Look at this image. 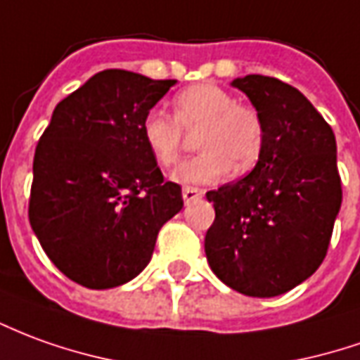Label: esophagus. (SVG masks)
Returning <instances> with one entry per match:
<instances>
[{
	"mask_svg": "<svg viewBox=\"0 0 360 360\" xmlns=\"http://www.w3.org/2000/svg\"><path fill=\"white\" fill-rule=\"evenodd\" d=\"M202 188L197 187H185L183 188V200H185V205H191V202H195L198 198H202Z\"/></svg>",
	"mask_w": 360,
	"mask_h": 360,
	"instance_id": "obj_1",
	"label": "esophagus"
}]
</instances>
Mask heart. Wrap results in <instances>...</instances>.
Listing matches in <instances>:
<instances>
[{
	"instance_id": "obj_1",
	"label": "heart",
	"mask_w": 360,
	"mask_h": 360,
	"mask_svg": "<svg viewBox=\"0 0 360 360\" xmlns=\"http://www.w3.org/2000/svg\"><path fill=\"white\" fill-rule=\"evenodd\" d=\"M197 132L200 154L183 162L172 173L181 185H210L232 172L255 165L265 142V127L255 109L236 103L214 84H197L173 97V117L160 109L148 110L140 134L148 152L162 167L177 162L183 130Z\"/></svg>"
}]
</instances>
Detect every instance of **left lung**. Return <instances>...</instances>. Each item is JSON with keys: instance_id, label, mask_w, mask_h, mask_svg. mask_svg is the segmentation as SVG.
<instances>
[{"instance_id": "8db88e82", "label": "left lung", "mask_w": 360, "mask_h": 360, "mask_svg": "<svg viewBox=\"0 0 360 360\" xmlns=\"http://www.w3.org/2000/svg\"><path fill=\"white\" fill-rule=\"evenodd\" d=\"M232 87L248 95L265 127L255 167L208 191L216 218L205 238L214 275L245 296L288 292L316 273L341 208L335 134L302 93L251 74Z\"/></svg>"}]
</instances>
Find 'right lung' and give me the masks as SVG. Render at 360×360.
<instances>
[{
    "mask_svg": "<svg viewBox=\"0 0 360 360\" xmlns=\"http://www.w3.org/2000/svg\"><path fill=\"white\" fill-rule=\"evenodd\" d=\"M177 84L105 70L58 103L32 162L29 220L50 261L95 290L132 281L158 232L183 208L140 124Z\"/></svg>",
    "mask_w": 360,
    "mask_h": 360,
    "instance_id": "right-lung-1",
    "label": "right lung"
}]
</instances>
